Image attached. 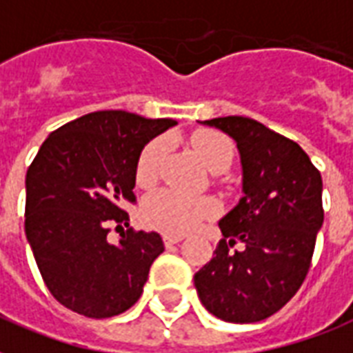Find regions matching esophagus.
<instances>
[{
	"instance_id": "1",
	"label": "esophagus",
	"mask_w": 353,
	"mask_h": 353,
	"mask_svg": "<svg viewBox=\"0 0 353 353\" xmlns=\"http://www.w3.org/2000/svg\"><path fill=\"white\" fill-rule=\"evenodd\" d=\"M183 241V236H177V235H165L163 236V242H165L166 248H170L174 244H179Z\"/></svg>"
}]
</instances>
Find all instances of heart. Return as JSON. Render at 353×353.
<instances>
[{
  "label": "heart",
  "instance_id": "1",
  "mask_svg": "<svg viewBox=\"0 0 353 353\" xmlns=\"http://www.w3.org/2000/svg\"><path fill=\"white\" fill-rule=\"evenodd\" d=\"M192 148L211 170L228 168L235 153L230 139L212 129L196 131L192 134ZM165 139H155L144 146L134 170L139 185L148 187L157 179L159 165L165 155ZM216 212H219V203L212 198L187 196L172 188H163L144 200L141 216L142 222L152 230L163 231L166 235H185L188 231L196 230L203 220L212 219Z\"/></svg>",
  "mask_w": 353,
  "mask_h": 353
}]
</instances>
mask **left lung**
<instances>
[{
    "instance_id": "left-lung-1",
    "label": "left lung",
    "mask_w": 353,
    "mask_h": 353,
    "mask_svg": "<svg viewBox=\"0 0 353 353\" xmlns=\"http://www.w3.org/2000/svg\"><path fill=\"white\" fill-rule=\"evenodd\" d=\"M201 123L236 141L244 196L220 220L224 239L194 274L196 290L214 316L233 324L259 322L289 302L311 268L324 222L322 177L294 141L254 118ZM239 241L241 252L231 250Z\"/></svg>"
}]
</instances>
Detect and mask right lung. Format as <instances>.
I'll return each instance as SVG.
<instances>
[{
  "instance_id": "add662e5",
  "label": "right lung",
  "mask_w": 353,
  "mask_h": 353,
  "mask_svg": "<svg viewBox=\"0 0 353 353\" xmlns=\"http://www.w3.org/2000/svg\"><path fill=\"white\" fill-rule=\"evenodd\" d=\"M172 118L96 111L55 129L26 176V235L53 298L88 319H109L141 298L150 266L165 252L159 233L128 225L142 148Z\"/></svg>"
}]
</instances>
